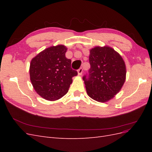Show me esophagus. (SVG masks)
Segmentation results:
<instances>
[{
  "label": "esophagus",
  "instance_id": "esophagus-1",
  "mask_svg": "<svg viewBox=\"0 0 152 152\" xmlns=\"http://www.w3.org/2000/svg\"><path fill=\"white\" fill-rule=\"evenodd\" d=\"M77 72H78V75H82V68H79V70H78Z\"/></svg>",
  "mask_w": 152,
  "mask_h": 152
}]
</instances>
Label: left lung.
<instances>
[{
  "instance_id": "1",
  "label": "left lung",
  "mask_w": 152,
  "mask_h": 152,
  "mask_svg": "<svg viewBox=\"0 0 152 152\" xmlns=\"http://www.w3.org/2000/svg\"><path fill=\"white\" fill-rule=\"evenodd\" d=\"M88 74L83 77L87 94L98 102H107L121 91L126 80V68L122 58L108 46L90 50Z\"/></svg>"
}]
</instances>
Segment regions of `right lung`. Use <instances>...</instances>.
I'll list each match as a JSON object with an SVG mask.
<instances>
[{
	"mask_svg": "<svg viewBox=\"0 0 152 152\" xmlns=\"http://www.w3.org/2000/svg\"><path fill=\"white\" fill-rule=\"evenodd\" d=\"M67 48L58 45L44 49L31 59L30 77L31 84L39 95L49 101H56L65 96L77 72L71 68L72 61L67 59Z\"/></svg>",
	"mask_w": 152,
	"mask_h": 152,
	"instance_id": "add662e5",
	"label": "right lung"
}]
</instances>
